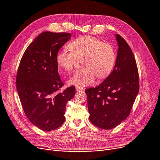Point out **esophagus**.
<instances>
[{"mask_svg": "<svg viewBox=\"0 0 160 160\" xmlns=\"http://www.w3.org/2000/svg\"><path fill=\"white\" fill-rule=\"evenodd\" d=\"M83 90V88L82 87H76V90L78 91V92H81V91H82Z\"/></svg>", "mask_w": 160, "mask_h": 160, "instance_id": "obj_1", "label": "esophagus"}]
</instances>
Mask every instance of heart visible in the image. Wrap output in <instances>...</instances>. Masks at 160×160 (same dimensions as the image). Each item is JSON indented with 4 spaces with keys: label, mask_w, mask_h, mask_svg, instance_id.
<instances>
[{
    "label": "heart",
    "mask_w": 160,
    "mask_h": 160,
    "mask_svg": "<svg viewBox=\"0 0 160 160\" xmlns=\"http://www.w3.org/2000/svg\"><path fill=\"white\" fill-rule=\"evenodd\" d=\"M69 50L57 52V62L62 70L72 71L78 61L82 58V68L76 71L70 84L87 87L98 79H104L111 73L116 62V54L112 45L91 36L79 37L68 44Z\"/></svg>",
    "instance_id": "1"
}]
</instances>
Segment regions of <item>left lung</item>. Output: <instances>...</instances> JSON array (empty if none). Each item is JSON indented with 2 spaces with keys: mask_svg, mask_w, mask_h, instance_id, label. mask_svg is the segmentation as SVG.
Returning a JSON list of instances; mask_svg holds the SVG:
<instances>
[{
  "mask_svg": "<svg viewBox=\"0 0 160 160\" xmlns=\"http://www.w3.org/2000/svg\"><path fill=\"white\" fill-rule=\"evenodd\" d=\"M118 49L115 68L102 83L85 90L89 119L96 126L111 130L130 115L139 90V72L128 43L116 35Z\"/></svg>",
  "mask_w": 160,
  "mask_h": 160,
  "instance_id": "left-lung-1",
  "label": "left lung"
}]
</instances>
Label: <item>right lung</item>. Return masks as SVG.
Returning a JSON list of instances; mask_svg holds the SVG:
<instances>
[{
	"mask_svg": "<svg viewBox=\"0 0 160 160\" xmlns=\"http://www.w3.org/2000/svg\"><path fill=\"white\" fill-rule=\"evenodd\" d=\"M72 34L44 32L26 49L18 67L16 87L25 115L43 131H51L65 121L67 102L75 94L74 86H64L58 73L56 55Z\"/></svg>",
	"mask_w": 160,
	"mask_h": 160,
	"instance_id": "obj_1",
	"label": "right lung"
}]
</instances>
